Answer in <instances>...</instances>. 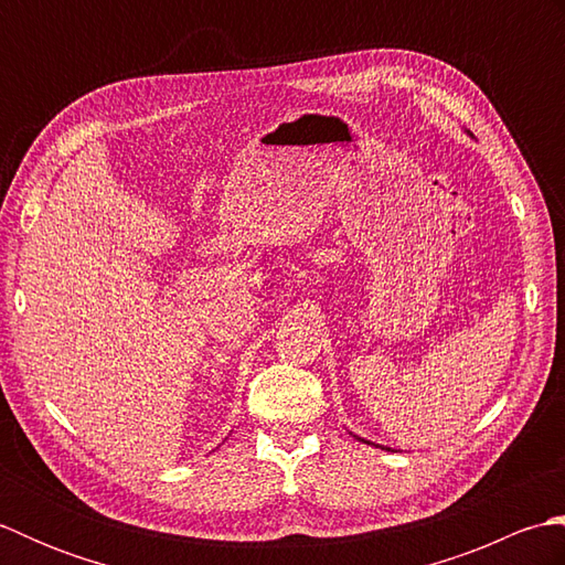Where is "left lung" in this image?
<instances>
[{"label":"left lung","mask_w":565,"mask_h":565,"mask_svg":"<svg viewBox=\"0 0 565 565\" xmlns=\"http://www.w3.org/2000/svg\"><path fill=\"white\" fill-rule=\"evenodd\" d=\"M359 439H362V437H359ZM362 441H366V439H362ZM366 444H371V441H366ZM383 449H388V447H383ZM391 451V449H388Z\"/></svg>","instance_id":"obj_1"}]
</instances>
